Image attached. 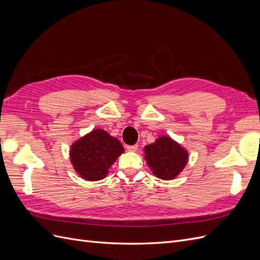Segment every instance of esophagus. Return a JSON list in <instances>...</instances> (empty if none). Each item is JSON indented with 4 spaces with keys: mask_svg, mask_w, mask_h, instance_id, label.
Returning a JSON list of instances; mask_svg holds the SVG:
<instances>
[{
    "mask_svg": "<svg viewBox=\"0 0 260 260\" xmlns=\"http://www.w3.org/2000/svg\"><path fill=\"white\" fill-rule=\"evenodd\" d=\"M127 149H128V152H137L138 151V145H128Z\"/></svg>",
    "mask_w": 260,
    "mask_h": 260,
    "instance_id": "esophagus-1",
    "label": "esophagus"
}]
</instances>
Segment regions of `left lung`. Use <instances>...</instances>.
<instances>
[{"instance_id": "8db88e82", "label": "left lung", "mask_w": 260, "mask_h": 260, "mask_svg": "<svg viewBox=\"0 0 260 260\" xmlns=\"http://www.w3.org/2000/svg\"><path fill=\"white\" fill-rule=\"evenodd\" d=\"M144 158L153 175L162 180L175 179L184 169L188 153L175 140L161 136L144 147Z\"/></svg>"}]
</instances>
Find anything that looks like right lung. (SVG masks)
<instances>
[{
    "instance_id": "right-lung-1",
    "label": "right lung",
    "mask_w": 260,
    "mask_h": 260,
    "mask_svg": "<svg viewBox=\"0 0 260 260\" xmlns=\"http://www.w3.org/2000/svg\"><path fill=\"white\" fill-rule=\"evenodd\" d=\"M124 152L119 140L103 129H94L70 147V161L74 169L86 181L104 179L108 169Z\"/></svg>"
}]
</instances>
